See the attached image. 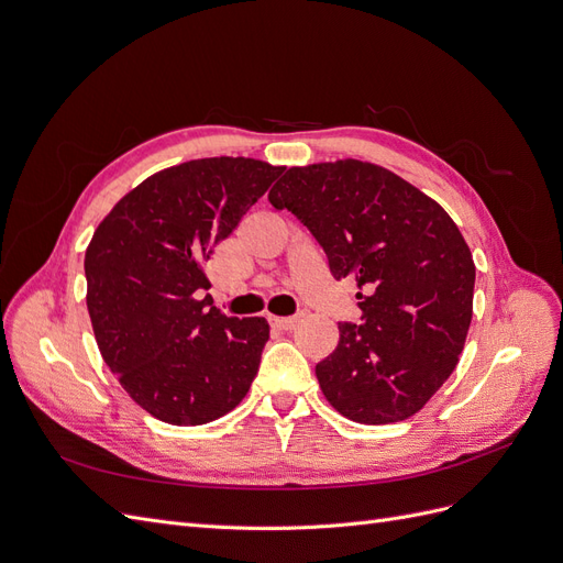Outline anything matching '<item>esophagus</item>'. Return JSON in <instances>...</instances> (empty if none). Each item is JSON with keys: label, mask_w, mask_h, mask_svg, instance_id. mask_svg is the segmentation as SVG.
Segmentation results:
<instances>
[{"label": "esophagus", "mask_w": 563, "mask_h": 563, "mask_svg": "<svg viewBox=\"0 0 563 563\" xmlns=\"http://www.w3.org/2000/svg\"><path fill=\"white\" fill-rule=\"evenodd\" d=\"M269 327L272 329H279V331H291L296 327V317H267Z\"/></svg>", "instance_id": "1"}]
</instances>
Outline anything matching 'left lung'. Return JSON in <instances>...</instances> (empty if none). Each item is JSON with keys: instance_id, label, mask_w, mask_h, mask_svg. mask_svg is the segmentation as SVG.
<instances>
[{"instance_id": "left-lung-1", "label": "left lung", "mask_w": 563, "mask_h": 563, "mask_svg": "<svg viewBox=\"0 0 563 563\" xmlns=\"http://www.w3.org/2000/svg\"><path fill=\"white\" fill-rule=\"evenodd\" d=\"M291 211L354 279L360 323L340 321L338 347L317 364L323 397L364 424L418 413L449 380L472 321L474 261L434 199L376 164L294 166L267 195Z\"/></svg>"}]
</instances>
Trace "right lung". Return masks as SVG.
Returning a JSON list of instances; mask_svg holds the SVG:
<instances>
[{
	"mask_svg": "<svg viewBox=\"0 0 563 563\" xmlns=\"http://www.w3.org/2000/svg\"><path fill=\"white\" fill-rule=\"evenodd\" d=\"M282 174L246 157L192 159L150 176L108 213L84 258L87 308L106 364L150 416L203 424L230 413L258 373L263 317L197 300L201 265Z\"/></svg>",
	"mask_w": 563,
	"mask_h": 563,
	"instance_id": "1",
	"label": "right lung"
}]
</instances>
